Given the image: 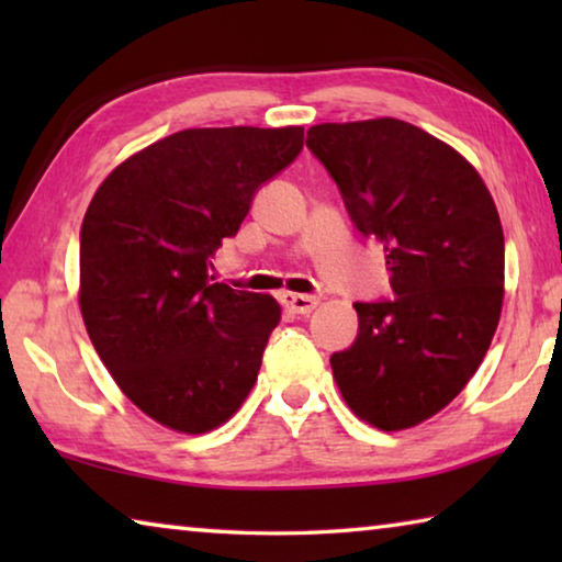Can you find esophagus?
<instances>
[{
  "label": "esophagus",
  "instance_id": "1",
  "mask_svg": "<svg viewBox=\"0 0 562 562\" xmlns=\"http://www.w3.org/2000/svg\"><path fill=\"white\" fill-rule=\"evenodd\" d=\"M280 302L288 307L294 315H310L312 310L319 304V297H312V294H294V292H284L280 294Z\"/></svg>",
  "mask_w": 562,
  "mask_h": 562
}]
</instances>
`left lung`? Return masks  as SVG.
Listing matches in <instances>:
<instances>
[{
  "instance_id": "8db88e82",
  "label": "left lung",
  "mask_w": 562,
  "mask_h": 562,
  "mask_svg": "<svg viewBox=\"0 0 562 562\" xmlns=\"http://www.w3.org/2000/svg\"><path fill=\"white\" fill-rule=\"evenodd\" d=\"M307 148L359 233L384 245L392 302H357V341L331 355L347 406L404 431L449 406L481 367L503 307V227L459 150L398 119L319 123Z\"/></svg>"
}]
</instances>
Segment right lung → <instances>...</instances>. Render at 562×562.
<instances>
[{"label":"right lung","mask_w":562,"mask_h":562,"mask_svg":"<svg viewBox=\"0 0 562 562\" xmlns=\"http://www.w3.org/2000/svg\"><path fill=\"white\" fill-rule=\"evenodd\" d=\"M302 138V126L186 128L128 156L91 198L83 325L121 392L166 429H217L258 382L280 304L231 290L207 268Z\"/></svg>","instance_id":"1"}]
</instances>
